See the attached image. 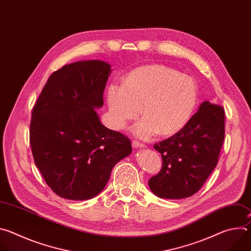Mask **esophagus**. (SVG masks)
Listing matches in <instances>:
<instances>
[{
    "label": "esophagus",
    "mask_w": 251,
    "mask_h": 251,
    "mask_svg": "<svg viewBox=\"0 0 251 251\" xmlns=\"http://www.w3.org/2000/svg\"><path fill=\"white\" fill-rule=\"evenodd\" d=\"M132 146H133L134 148H144V147H145V145H143L142 143H140V142H138V141H133V142H132Z\"/></svg>",
    "instance_id": "1"
}]
</instances>
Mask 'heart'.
<instances>
[{"label":"heart","mask_w":251,"mask_h":251,"mask_svg":"<svg viewBox=\"0 0 251 251\" xmlns=\"http://www.w3.org/2000/svg\"><path fill=\"white\" fill-rule=\"evenodd\" d=\"M199 87L191 76L164 64L135 68L123 80L122 88L107 90L111 125L125 129L140 114L134 134L150 139L156 134L171 136L183 130L192 119L199 103Z\"/></svg>","instance_id":"heart-1"}]
</instances>
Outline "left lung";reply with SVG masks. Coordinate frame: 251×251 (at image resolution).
Wrapping results in <instances>:
<instances>
[{"label": "left lung", "instance_id": "8db88e82", "mask_svg": "<svg viewBox=\"0 0 251 251\" xmlns=\"http://www.w3.org/2000/svg\"><path fill=\"white\" fill-rule=\"evenodd\" d=\"M225 109L204 101L188 125L154 148L163 165L149 180L159 198L178 200L195 195L216 168L225 140Z\"/></svg>", "mask_w": 251, "mask_h": 251}]
</instances>
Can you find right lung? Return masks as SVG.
Returning <instances> with one entry per match:
<instances>
[{
	"label": "right lung",
	"instance_id": "1",
	"mask_svg": "<svg viewBox=\"0 0 251 251\" xmlns=\"http://www.w3.org/2000/svg\"><path fill=\"white\" fill-rule=\"evenodd\" d=\"M111 65L83 60L63 65L48 79L35 102L29 143L35 165L59 197L97 196L113 167L132 152L129 138L106 128L96 113Z\"/></svg>",
	"mask_w": 251,
	"mask_h": 251
}]
</instances>
